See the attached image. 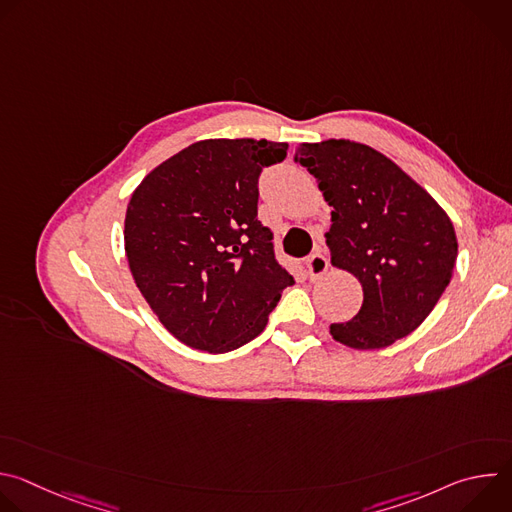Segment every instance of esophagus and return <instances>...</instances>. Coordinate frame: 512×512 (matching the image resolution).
Instances as JSON below:
<instances>
[{"label": "esophagus", "mask_w": 512, "mask_h": 512, "mask_svg": "<svg viewBox=\"0 0 512 512\" xmlns=\"http://www.w3.org/2000/svg\"><path fill=\"white\" fill-rule=\"evenodd\" d=\"M326 271H328V259L322 251H316L314 255L308 257V273L312 279L322 277Z\"/></svg>", "instance_id": "1"}]
</instances>
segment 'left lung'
<instances>
[{
    "instance_id": "left-lung-1",
    "label": "left lung",
    "mask_w": 512,
    "mask_h": 512,
    "mask_svg": "<svg viewBox=\"0 0 512 512\" xmlns=\"http://www.w3.org/2000/svg\"><path fill=\"white\" fill-rule=\"evenodd\" d=\"M296 162L318 180L332 227L330 261L362 285L358 314L330 324L336 342L375 350L411 334L446 291L458 239L446 210L395 162L364 143H300Z\"/></svg>"
}]
</instances>
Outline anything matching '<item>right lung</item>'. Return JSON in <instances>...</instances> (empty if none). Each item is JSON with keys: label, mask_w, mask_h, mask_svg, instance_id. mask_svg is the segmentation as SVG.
Instances as JSON below:
<instances>
[{"label": "right lung", "mask_w": 512, "mask_h": 512, "mask_svg": "<svg viewBox=\"0 0 512 512\" xmlns=\"http://www.w3.org/2000/svg\"><path fill=\"white\" fill-rule=\"evenodd\" d=\"M285 156L283 141L202 139L133 190L123 231L131 275L186 346L218 354L247 344L294 285L257 221L259 174Z\"/></svg>", "instance_id": "add662e5"}]
</instances>
